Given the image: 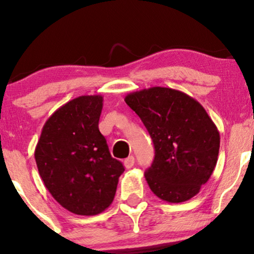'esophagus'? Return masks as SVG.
Returning <instances> with one entry per match:
<instances>
[{
	"mask_svg": "<svg viewBox=\"0 0 254 254\" xmlns=\"http://www.w3.org/2000/svg\"><path fill=\"white\" fill-rule=\"evenodd\" d=\"M133 165H135V157H133L132 155L127 157V159L124 160V166L127 170H130L131 167H133Z\"/></svg>",
	"mask_w": 254,
	"mask_h": 254,
	"instance_id": "obj_1",
	"label": "esophagus"
}]
</instances>
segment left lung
I'll return each mask as SVG.
<instances>
[{"label": "left lung", "instance_id": "8db88e82", "mask_svg": "<svg viewBox=\"0 0 254 254\" xmlns=\"http://www.w3.org/2000/svg\"><path fill=\"white\" fill-rule=\"evenodd\" d=\"M153 139L155 157L145 171L160 199L182 203L211 177L220 150V132L204 107L180 90L151 87L125 97Z\"/></svg>", "mask_w": 254, "mask_h": 254}]
</instances>
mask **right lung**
I'll return each mask as SVG.
<instances>
[{"instance_id":"right-lung-1","label":"right lung","mask_w":254,"mask_h":254,"mask_svg":"<svg viewBox=\"0 0 254 254\" xmlns=\"http://www.w3.org/2000/svg\"><path fill=\"white\" fill-rule=\"evenodd\" d=\"M101 95H82L44 124L34 157L44 185L64 209L92 216L111 205L124 172L99 131Z\"/></svg>"}]
</instances>
